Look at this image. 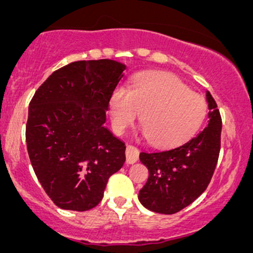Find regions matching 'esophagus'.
I'll list each match as a JSON object with an SVG mask.
<instances>
[{
	"label": "esophagus",
	"mask_w": 253,
	"mask_h": 253,
	"mask_svg": "<svg viewBox=\"0 0 253 253\" xmlns=\"http://www.w3.org/2000/svg\"><path fill=\"white\" fill-rule=\"evenodd\" d=\"M139 159V150L134 145L128 144L126 148V162L127 164H133L137 163Z\"/></svg>",
	"instance_id": "34e87169"
}]
</instances>
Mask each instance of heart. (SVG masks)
<instances>
[{
    "label": "heart",
    "mask_w": 253,
    "mask_h": 253,
    "mask_svg": "<svg viewBox=\"0 0 253 253\" xmlns=\"http://www.w3.org/2000/svg\"><path fill=\"white\" fill-rule=\"evenodd\" d=\"M110 112L112 126L119 133L131 127L141 114L148 141L157 147H172L198 131L207 104L176 76L153 72L137 77L128 91L116 89Z\"/></svg>",
    "instance_id": "heart-1"
}]
</instances>
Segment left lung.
<instances>
[{
  "mask_svg": "<svg viewBox=\"0 0 253 253\" xmlns=\"http://www.w3.org/2000/svg\"><path fill=\"white\" fill-rule=\"evenodd\" d=\"M207 101L209 122L200 133L177 147L139 154L149 177L138 200L149 211L177 213L208 187L220 152L221 116L209 91Z\"/></svg>",
  "mask_w": 253,
  "mask_h": 253,
  "instance_id": "left-lung-1",
  "label": "left lung"
}]
</instances>
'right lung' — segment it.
Returning a JSON list of instances; mask_svg holds the SVG:
<instances>
[{"label": "right lung", "mask_w": 253, "mask_h": 253, "mask_svg": "<svg viewBox=\"0 0 253 253\" xmlns=\"http://www.w3.org/2000/svg\"><path fill=\"white\" fill-rule=\"evenodd\" d=\"M126 66L76 61L58 68L29 104L25 141L38 180L56 206L84 211L99 205L126 145L104 127Z\"/></svg>", "instance_id": "1"}]
</instances>
